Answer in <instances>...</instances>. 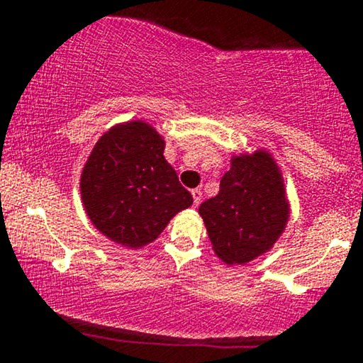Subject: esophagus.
<instances>
[{
	"label": "esophagus",
	"instance_id": "34e87169",
	"mask_svg": "<svg viewBox=\"0 0 363 363\" xmlns=\"http://www.w3.org/2000/svg\"><path fill=\"white\" fill-rule=\"evenodd\" d=\"M191 194H193L194 206H198L199 203H201V199H203V193H201V189H193V191H191Z\"/></svg>",
	"mask_w": 363,
	"mask_h": 363
}]
</instances>
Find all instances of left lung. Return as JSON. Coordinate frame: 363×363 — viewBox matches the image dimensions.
Wrapping results in <instances>:
<instances>
[{
  "mask_svg": "<svg viewBox=\"0 0 363 363\" xmlns=\"http://www.w3.org/2000/svg\"><path fill=\"white\" fill-rule=\"evenodd\" d=\"M211 247L227 264H245L273 247L290 216L285 181L266 150L240 153L215 198L199 206Z\"/></svg>",
  "mask_w": 363,
  "mask_h": 363,
  "instance_id": "obj_1",
  "label": "left lung"
}]
</instances>
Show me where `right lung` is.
Returning a JSON list of instances; mask_svg holds the SVG:
<instances>
[{"label": "right lung", "mask_w": 363, "mask_h": 363, "mask_svg": "<svg viewBox=\"0 0 363 363\" xmlns=\"http://www.w3.org/2000/svg\"><path fill=\"white\" fill-rule=\"evenodd\" d=\"M165 140L152 124L128 121L95 143L80 177L85 213L116 244L140 249L157 239L193 196L164 157Z\"/></svg>", "instance_id": "add662e5"}]
</instances>
